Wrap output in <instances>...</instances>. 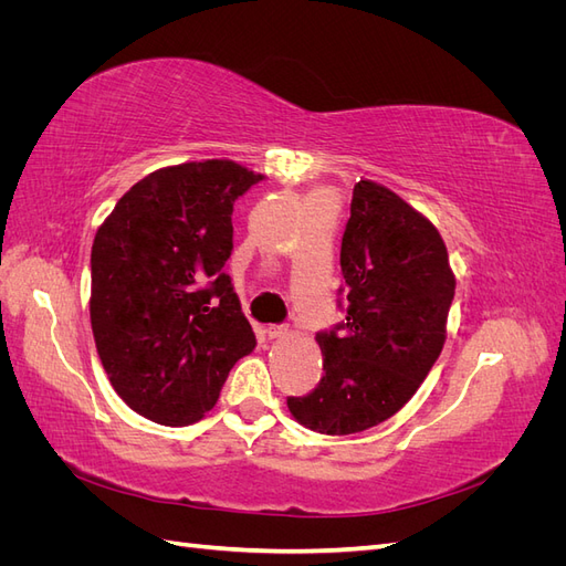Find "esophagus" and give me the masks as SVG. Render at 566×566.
Instances as JSON below:
<instances>
[{
    "instance_id": "obj_1",
    "label": "esophagus",
    "mask_w": 566,
    "mask_h": 566,
    "mask_svg": "<svg viewBox=\"0 0 566 566\" xmlns=\"http://www.w3.org/2000/svg\"><path fill=\"white\" fill-rule=\"evenodd\" d=\"M285 335H287L285 325H269V328H266V337H269V339H281V337H285Z\"/></svg>"
}]
</instances>
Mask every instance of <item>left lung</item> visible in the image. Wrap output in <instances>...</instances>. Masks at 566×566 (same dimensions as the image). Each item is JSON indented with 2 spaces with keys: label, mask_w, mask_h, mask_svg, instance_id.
I'll list each match as a JSON object with an SVG mask.
<instances>
[{
  "label": "left lung",
  "mask_w": 566,
  "mask_h": 566,
  "mask_svg": "<svg viewBox=\"0 0 566 566\" xmlns=\"http://www.w3.org/2000/svg\"><path fill=\"white\" fill-rule=\"evenodd\" d=\"M339 266L347 321L316 335L318 387L287 399L300 424L333 437L370 430L410 401L447 342L455 295L437 227L370 179L354 186Z\"/></svg>",
  "instance_id": "8db88e82"
}]
</instances>
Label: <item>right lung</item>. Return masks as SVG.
Instances as JSON below:
<instances>
[{
    "label": "right lung",
    "mask_w": 566,
    "mask_h": 566,
    "mask_svg": "<svg viewBox=\"0 0 566 566\" xmlns=\"http://www.w3.org/2000/svg\"><path fill=\"white\" fill-rule=\"evenodd\" d=\"M262 179L233 160L169 165L136 181L96 231V352L117 397L153 422L205 418L256 345L221 269L233 250V202Z\"/></svg>",
    "instance_id": "right-lung-1"
}]
</instances>
